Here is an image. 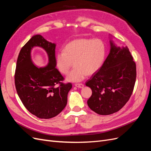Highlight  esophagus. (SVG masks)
Segmentation results:
<instances>
[{"mask_svg":"<svg viewBox=\"0 0 151 151\" xmlns=\"http://www.w3.org/2000/svg\"><path fill=\"white\" fill-rule=\"evenodd\" d=\"M75 86L78 88H83L84 87V84H76Z\"/></svg>","mask_w":151,"mask_h":151,"instance_id":"obj_1","label":"esophagus"}]
</instances>
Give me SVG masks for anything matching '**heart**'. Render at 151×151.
Here are the masks:
<instances>
[{
	"label": "heart",
	"mask_w": 151,
	"mask_h": 151,
	"mask_svg": "<svg viewBox=\"0 0 151 151\" xmlns=\"http://www.w3.org/2000/svg\"><path fill=\"white\" fill-rule=\"evenodd\" d=\"M106 55V47L99 39H77L65 45L63 51L57 53L55 66L61 74L67 75L74 62V67L67 77L68 82H80L101 68Z\"/></svg>",
	"instance_id": "b5f03b06"
}]
</instances>
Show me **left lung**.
<instances>
[{
    "label": "left lung",
    "mask_w": 151,
    "mask_h": 151,
    "mask_svg": "<svg viewBox=\"0 0 151 151\" xmlns=\"http://www.w3.org/2000/svg\"><path fill=\"white\" fill-rule=\"evenodd\" d=\"M110 36V50L103 65L86 83L92 90L88 106L99 115L119 111L129 101L136 79V65L127 47H118Z\"/></svg>",
    "instance_id": "1"
}]
</instances>
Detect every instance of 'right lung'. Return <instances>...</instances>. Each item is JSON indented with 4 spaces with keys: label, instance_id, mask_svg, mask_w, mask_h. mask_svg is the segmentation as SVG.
Returning a JSON list of instances; mask_svg holds the SVG:
<instances>
[{
    "label": "right lung",
    "instance_id": "1",
    "mask_svg": "<svg viewBox=\"0 0 151 151\" xmlns=\"http://www.w3.org/2000/svg\"><path fill=\"white\" fill-rule=\"evenodd\" d=\"M40 47L46 52L49 62L40 68L31 58V50ZM56 44L36 35L22 47L17 58L14 76L17 93L26 108L40 118L49 119L65 108L72 84H63V77L55 66ZM57 83L60 84L56 87Z\"/></svg>",
    "mask_w": 151,
    "mask_h": 151
}]
</instances>
